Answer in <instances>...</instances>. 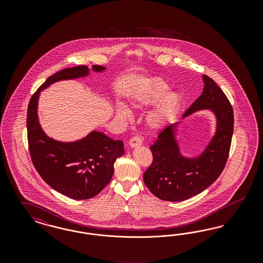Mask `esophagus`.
I'll return each instance as SVG.
<instances>
[{
    "instance_id": "34e87169",
    "label": "esophagus",
    "mask_w": 263,
    "mask_h": 263,
    "mask_svg": "<svg viewBox=\"0 0 263 263\" xmlns=\"http://www.w3.org/2000/svg\"><path fill=\"white\" fill-rule=\"evenodd\" d=\"M129 145H130L131 148H136L138 146H141L142 145V139L139 136H134V137L130 139Z\"/></svg>"
}]
</instances>
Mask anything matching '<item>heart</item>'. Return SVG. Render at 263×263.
I'll use <instances>...</instances> for the list:
<instances>
[{
    "instance_id": "b5f03b06",
    "label": "heart",
    "mask_w": 263,
    "mask_h": 263,
    "mask_svg": "<svg viewBox=\"0 0 263 263\" xmlns=\"http://www.w3.org/2000/svg\"><path fill=\"white\" fill-rule=\"evenodd\" d=\"M168 90L170 86L163 80L153 78L139 88L133 97L132 104L135 107H147L159 100L147 115V123L154 129L163 127L181 105V95L177 91L168 92ZM116 115L127 121L131 118V111L123 102H119L116 105Z\"/></svg>"
}]
</instances>
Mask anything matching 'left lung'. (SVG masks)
Masks as SVG:
<instances>
[{"label": "left lung", "mask_w": 263, "mask_h": 263, "mask_svg": "<svg viewBox=\"0 0 263 263\" xmlns=\"http://www.w3.org/2000/svg\"><path fill=\"white\" fill-rule=\"evenodd\" d=\"M200 97L182 115L209 109L216 117V131L198 157L181 155L175 131L178 122L166 126L150 147L153 162L144 173L146 186L164 201H183L209 187L225 167L234 132V111L224 91L208 76H202Z\"/></svg>", "instance_id": "obj_1"}]
</instances>
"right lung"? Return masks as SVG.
<instances>
[{"mask_svg":"<svg viewBox=\"0 0 263 263\" xmlns=\"http://www.w3.org/2000/svg\"><path fill=\"white\" fill-rule=\"evenodd\" d=\"M93 72L104 67L93 65ZM88 66L64 69L49 77L29 100L26 128L29 154L35 170L54 190L72 199H88L111 180L116 159L124 154L123 142L104 133L91 131L75 142H60L48 137L38 120V99L41 90L65 80L87 77Z\"/></svg>","mask_w":263,"mask_h":263,"instance_id":"add662e5","label":"right lung"}]
</instances>
